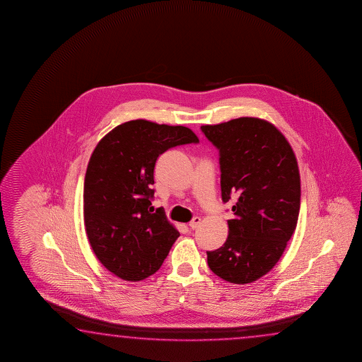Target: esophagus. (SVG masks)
<instances>
[{
	"label": "esophagus",
	"instance_id": "obj_1",
	"mask_svg": "<svg viewBox=\"0 0 362 362\" xmlns=\"http://www.w3.org/2000/svg\"><path fill=\"white\" fill-rule=\"evenodd\" d=\"M200 223H202V219H200L199 216H195V218H192V221L189 223V227H190V229H197V228L200 226Z\"/></svg>",
	"mask_w": 362,
	"mask_h": 362
}]
</instances>
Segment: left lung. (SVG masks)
<instances>
[{"label":"left lung","mask_w":362,"mask_h":362,"mask_svg":"<svg viewBox=\"0 0 362 362\" xmlns=\"http://www.w3.org/2000/svg\"><path fill=\"white\" fill-rule=\"evenodd\" d=\"M202 132L219 151L221 200L233 202L229 235L208 264L215 275L248 284L277 264L300 210V176L288 141L262 119L239 117Z\"/></svg>","instance_id":"obj_1"}]
</instances>
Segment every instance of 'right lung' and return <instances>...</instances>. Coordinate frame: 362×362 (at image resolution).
I'll use <instances>...</instances> for the list:
<instances>
[{
  "label": "right lung",
  "mask_w": 362,
  "mask_h": 362,
  "mask_svg": "<svg viewBox=\"0 0 362 362\" xmlns=\"http://www.w3.org/2000/svg\"><path fill=\"white\" fill-rule=\"evenodd\" d=\"M194 132L130 120L105 135L92 153L83 187V215L92 250L117 277L139 281L160 270L177 230L154 210V165L177 146L197 144Z\"/></svg>",
  "instance_id": "obj_1"
}]
</instances>
